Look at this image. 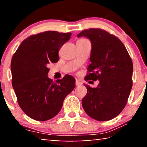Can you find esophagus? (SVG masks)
Returning <instances> with one entry per match:
<instances>
[{
	"mask_svg": "<svg viewBox=\"0 0 147 147\" xmlns=\"http://www.w3.org/2000/svg\"><path fill=\"white\" fill-rule=\"evenodd\" d=\"M76 86H79V85H81V84H82V82H80V81H78V80H76Z\"/></svg>",
	"mask_w": 147,
	"mask_h": 147,
	"instance_id": "esophagus-1",
	"label": "esophagus"
}]
</instances>
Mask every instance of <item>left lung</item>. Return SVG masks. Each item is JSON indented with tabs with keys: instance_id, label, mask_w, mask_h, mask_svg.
Returning a JSON list of instances; mask_svg holds the SVG:
<instances>
[{
	"instance_id": "8db88e82",
	"label": "left lung",
	"mask_w": 147,
	"mask_h": 147,
	"mask_svg": "<svg viewBox=\"0 0 147 147\" xmlns=\"http://www.w3.org/2000/svg\"><path fill=\"white\" fill-rule=\"evenodd\" d=\"M91 42V52L86 80H99L96 88L84 84L87 93L82 105L90 117L98 121L114 119L125 108L133 86V65L123 43L100 28L84 30Z\"/></svg>"
}]
</instances>
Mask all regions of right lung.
<instances>
[{
  "label": "right lung",
  "mask_w": 147,
  "mask_h": 147,
  "mask_svg": "<svg viewBox=\"0 0 147 147\" xmlns=\"http://www.w3.org/2000/svg\"><path fill=\"white\" fill-rule=\"evenodd\" d=\"M71 36V32L57 31L32 35L22 41L12 58V87L20 107L32 119H52L75 87V79L72 76H65L56 82L48 76L49 64L59 61L60 49Z\"/></svg>",
  "instance_id": "1"
}]
</instances>
